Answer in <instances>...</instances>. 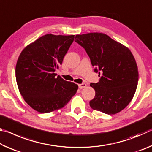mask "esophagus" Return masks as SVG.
<instances>
[{
    "label": "esophagus",
    "mask_w": 152,
    "mask_h": 152,
    "mask_svg": "<svg viewBox=\"0 0 152 152\" xmlns=\"http://www.w3.org/2000/svg\"><path fill=\"white\" fill-rule=\"evenodd\" d=\"M86 86V84L85 83H82V84H78V87L79 88H85Z\"/></svg>",
    "instance_id": "1"
}]
</instances>
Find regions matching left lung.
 I'll return each instance as SVG.
<instances>
[{
    "label": "left lung",
    "mask_w": 152,
    "mask_h": 152,
    "mask_svg": "<svg viewBox=\"0 0 152 152\" xmlns=\"http://www.w3.org/2000/svg\"><path fill=\"white\" fill-rule=\"evenodd\" d=\"M75 42L86 50L95 72L101 77L91 83L95 96L92 109L115 115L132 101L137 86V66L129 48L101 33L76 35Z\"/></svg>",
    "instance_id": "left-lung-1"
}]
</instances>
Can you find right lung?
I'll return each mask as SVG.
<instances>
[{
  "label": "right lung",
  "mask_w": 152,
  "mask_h": 152,
  "mask_svg": "<svg viewBox=\"0 0 152 152\" xmlns=\"http://www.w3.org/2000/svg\"><path fill=\"white\" fill-rule=\"evenodd\" d=\"M74 39V35L47 34L28 45L18 58L15 74L25 102L41 113L64 107L78 86L56 77L55 71Z\"/></svg>",
  "instance_id": "add662e5"
}]
</instances>
